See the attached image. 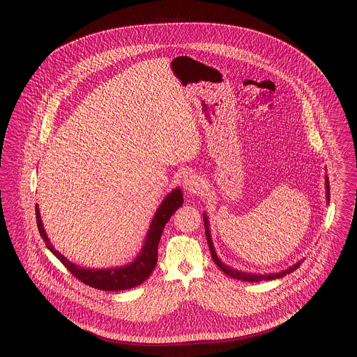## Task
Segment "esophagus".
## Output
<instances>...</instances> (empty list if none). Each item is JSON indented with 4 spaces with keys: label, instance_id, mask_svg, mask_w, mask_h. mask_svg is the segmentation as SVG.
<instances>
[{
    "label": "esophagus",
    "instance_id": "1",
    "mask_svg": "<svg viewBox=\"0 0 357 357\" xmlns=\"http://www.w3.org/2000/svg\"><path fill=\"white\" fill-rule=\"evenodd\" d=\"M182 186L188 192H197L201 188V181L197 175H194L191 172H186L182 178Z\"/></svg>",
    "mask_w": 357,
    "mask_h": 357
}]
</instances>
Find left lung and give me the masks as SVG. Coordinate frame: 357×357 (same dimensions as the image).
Wrapping results in <instances>:
<instances>
[{"instance_id": "1", "label": "left lung", "mask_w": 357, "mask_h": 357, "mask_svg": "<svg viewBox=\"0 0 357 357\" xmlns=\"http://www.w3.org/2000/svg\"><path fill=\"white\" fill-rule=\"evenodd\" d=\"M325 182H326V183H325V186H326V201L329 202V201H331V198H329L331 194H329V179H328V176H325ZM204 230H206V238H207V243H208V249H210L211 257H213L215 265L221 269L222 272L225 273V274H227V275L231 277V278L241 280V281H246V282H258V281L275 280V278H280V277L287 275L289 273L294 272V271H296L297 268H300V265H301V262H297V264H294L291 268H289V269L284 271V272L274 273V274H265V275H262V274L257 275V274H250V273L238 272L236 269H231V268L226 266V265L222 262L221 259L218 258V255H215V249H214V246H213V241H211V237H210L208 221H207V217H206V215H204Z\"/></svg>"}]
</instances>
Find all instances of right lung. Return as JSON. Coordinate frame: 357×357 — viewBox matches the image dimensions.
<instances>
[{"instance_id": "obj_1", "label": "right lung", "mask_w": 357, "mask_h": 357, "mask_svg": "<svg viewBox=\"0 0 357 357\" xmlns=\"http://www.w3.org/2000/svg\"><path fill=\"white\" fill-rule=\"evenodd\" d=\"M182 204H183V194L179 188H176L170 192L167 198L159 206L140 255H137L135 261L131 262L130 265L123 268H114V269H85L72 264L64 255L59 253L52 246L43 227V222L40 218V210L37 204H36V221H37L40 236L44 239L47 248L59 258V261H61V264L72 273V275H75L79 281L92 288L100 289L105 291H114V290L135 288L150 277V274L156 266L158 245H159V239L162 237L165 225L170 221L171 215Z\"/></svg>"}]
</instances>
